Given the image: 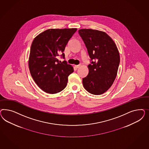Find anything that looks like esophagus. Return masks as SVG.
Masks as SVG:
<instances>
[{"label":"esophagus","instance_id":"esophagus-1","mask_svg":"<svg viewBox=\"0 0 149 149\" xmlns=\"http://www.w3.org/2000/svg\"><path fill=\"white\" fill-rule=\"evenodd\" d=\"M80 65H75V67L76 68H79L80 67Z\"/></svg>","mask_w":149,"mask_h":149}]
</instances>
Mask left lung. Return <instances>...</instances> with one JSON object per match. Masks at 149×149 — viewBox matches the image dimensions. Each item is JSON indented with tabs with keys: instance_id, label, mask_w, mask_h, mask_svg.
Here are the masks:
<instances>
[{
	"instance_id": "left-lung-1",
	"label": "left lung",
	"mask_w": 149,
	"mask_h": 149,
	"mask_svg": "<svg viewBox=\"0 0 149 149\" xmlns=\"http://www.w3.org/2000/svg\"><path fill=\"white\" fill-rule=\"evenodd\" d=\"M78 32L92 61L88 65L87 76L82 79L83 86L92 95H102L112 86L117 76L120 61L118 50L105 32L92 29H81Z\"/></svg>"
}]
</instances>
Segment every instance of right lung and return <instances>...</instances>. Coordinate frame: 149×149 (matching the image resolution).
<instances>
[{
  "instance_id": "right-lung-1",
  "label": "right lung",
  "mask_w": 149,
  "mask_h": 149,
  "mask_svg": "<svg viewBox=\"0 0 149 149\" xmlns=\"http://www.w3.org/2000/svg\"><path fill=\"white\" fill-rule=\"evenodd\" d=\"M77 28L49 29L40 33L32 42L28 60L32 77L42 91L58 93L67 85L68 76L74 72L65 61L59 62V55L64 58L65 47Z\"/></svg>"
}]
</instances>
